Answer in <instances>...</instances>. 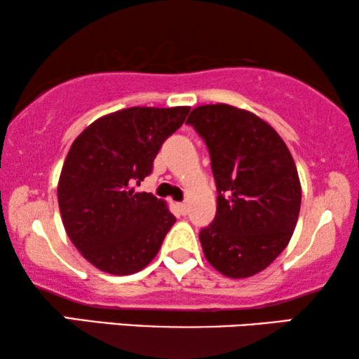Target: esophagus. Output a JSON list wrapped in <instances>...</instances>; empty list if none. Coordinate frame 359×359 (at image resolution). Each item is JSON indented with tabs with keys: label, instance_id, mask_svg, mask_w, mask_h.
I'll list each match as a JSON object with an SVG mask.
<instances>
[{
	"label": "esophagus",
	"instance_id": "1",
	"mask_svg": "<svg viewBox=\"0 0 359 359\" xmlns=\"http://www.w3.org/2000/svg\"><path fill=\"white\" fill-rule=\"evenodd\" d=\"M176 205H178V209H180L181 214L188 212V204H186V203H178Z\"/></svg>",
	"mask_w": 359,
	"mask_h": 359
}]
</instances>
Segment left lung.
Instances as JSON below:
<instances>
[{
	"instance_id": "obj_1",
	"label": "left lung",
	"mask_w": 359,
	"mask_h": 359,
	"mask_svg": "<svg viewBox=\"0 0 359 359\" xmlns=\"http://www.w3.org/2000/svg\"><path fill=\"white\" fill-rule=\"evenodd\" d=\"M209 149L217 212L199 232L204 257L229 278H248L287 247L301 210L296 163L278 132L253 112L229 104L191 111Z\"/></svg>"
}]
</instances>
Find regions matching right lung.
Masks as SVG:
<instances>
[{
	"mask_svg": "<svg viewBox=\"0 0 359 359\" xmlns=\"http://www.w3.org/2000/svg\"><path fill=\"white\" fill-rule=\"evenodd\" d=\"M188 106L127 107L76 137L58 180L63 227L101 271L126 276L145 268L176 222L166 203L135 193L163 142L183 126Z\"/></svg>",
	"mask_w": 359,
	"mask_h": 359,
	"instance_id": "obj_1",
	"label": "right lung"
}]
</instances>
